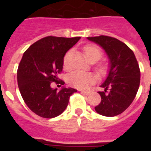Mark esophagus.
I'll return each mask as SVG.
<instances>
[{
	"instance_id": "esophagus-1",
	"label": "esophagus",
	"mask_w": 151,
	"mask_h": 151,
	"mask_svg": "<svg viewBox=\"0 0 151 151\" xmlns=\"http://www.w3.org/2000/svg\"><path fill=\"white\" fill-rule=\"evenodd\" d=\"M81 93H83L84 95H86V96H88V95H89V92L88 91H85V90H81L80 91Z\"/></svg>"
}]
</instances>
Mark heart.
<instances>
[{"label": "heart", "mask_w": 151, "mask_h": 151, "mask_svg": "<svg viewBox=\"0 0 151 151\" xmlns=\"http://www.w3.org/2000/svg\"><path fill=\"white\" fill-rule=\"evenodd\" d=\"M85 57L88 61L96 62L99 60L102 55V52L97 46L96 45H87L84 48ZM70 52L65 55L63 59V66L67 67L68 66V57ZM96 80V77L92 73H83L80 71H74L70 74L68 81L70 84L73 85L74 87L78 88H86L94 83Z\"/></svg>", "instance_id": "heart-1"}]
</instances>
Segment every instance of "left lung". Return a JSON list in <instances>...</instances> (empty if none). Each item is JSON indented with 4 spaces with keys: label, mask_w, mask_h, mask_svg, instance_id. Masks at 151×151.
I'll return each mask as SVG.
<instances>
[{
    "label": "left lung",
    "mask_w": 151,
    "mask_h": 151,
    "mask_svg": "<svg viewBox=\"0 0 151 151\" xmlns=\"http://www.w3.org/2000/svg\"><path fill=\"white\" fill-rule=\"evenodd\" d=\"M105 51L109 59L107 76L98 92L101 102L95 107L98 114L114 117L122 114L132 103L140 83V70L133 52L124 43L108 36L87 37Z\"/></svg>",
    "instance_id": "8db88e82"
}]
</instances>
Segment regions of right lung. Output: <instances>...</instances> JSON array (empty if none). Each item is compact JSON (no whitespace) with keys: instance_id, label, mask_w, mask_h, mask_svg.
Returning a JSON list of instances; mask_svg holds the SVG:
<instances>
[{"instance_id":"obj_1","label":"right lung","mask_w":151,"mask_h":151,"mask_svg":"<svg viewBox=\"0 0 151 151\" xmlns=\"http://www.w3.org/2000/svg\"><path fill=\"white\" fill-rule=\"evenodd\" d=\"M80 39L46 37L29 46L22 55L17 71L18 86L25 103L40 117L52 118L61 114L70 96L77 92L65 86L58 92L51 83H59L64 55Z\"/></svg>"}]
</instances>
